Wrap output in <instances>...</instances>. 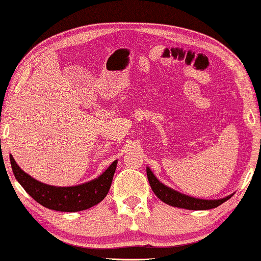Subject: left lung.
<instances>
[{
    "instance_id": "1",
    "label": "left lung",
    "mask_w": 261,
    "mask_h": 261,
    "mask_svg": "<svg viewBox=\"0 0 261 261\" xmlns=\"http://www.w3.org/2000/svg\"><path fill=\"white\" fill-rule=\"evenodd\" d=\"M147 178L149 181V185H151L152 190L154 194L158 196L159 199H162L164 203L166 204L177 206V208H183V209H189V210H208L216 208L229 199L230 196H227V197L221 198V199H213V201H208V199H199V198H194L190 197V196L183 195L180 192L174 191L173 189L167 188L166 185L156 179V177L153 174V172L147 167Z\"/></svg>"
}]
</instances>
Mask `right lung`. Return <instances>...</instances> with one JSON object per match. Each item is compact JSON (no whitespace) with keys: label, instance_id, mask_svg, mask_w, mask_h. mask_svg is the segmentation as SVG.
Returning a JSON list of instances; mask_svg holds the SVG:
<instances>
[{"label":"right lung","instance_id":"1","mask_svg":"<svg viewBox=\"0 0 261 261\" xmlns=\"http://www.w3.org/2000/svg\"><path fill=\"white\" fill-rule=\"evenodd\" d=\"M9 158L14 176L32 198L45 208L66 213L81 212L98 204L108 194L117 164L115 160L101 176L88 183L76 187L58 188L40 183L32 178L17 166L13 155Z\"/></svg>","mask_w":261,"mask_h":261}]
</instances>
